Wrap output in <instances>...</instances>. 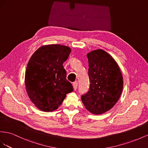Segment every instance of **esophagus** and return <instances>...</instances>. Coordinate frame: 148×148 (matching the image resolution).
<instances>
[{"label": "esophagus", "mask_w": 148, "mask_h": 148, "mask_svg": "<svg viewBox=\"0 0 148 148\" xmlns=\"http://www.w3.org/2000/svg\"><path fill=\"white\" fill-rule=\"evenodd\" d=\"M73 86L74 89L75 90H76V89H77V86H78V82H77V81H75V82L73 83Z\"/></svg>", "instance_id": "obj_1"}]
</instances>
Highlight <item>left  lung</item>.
Returning a JSON list of instances; mask_svg holds the SVG:
<instances>
[{"label": "left lung", "instance_id": "1", "mask_svg": "<svg viewBox=\"0 0 148 148\" xmlns=\"http://www.w3.org/2000/svg\"><path fill=\"white\" fill-rule=\"evenodd\" d=\"M87 56L90 86L81 100L88 111L99 115L118 102L123 90V76L115 60L105 51H92Z\"/></svg>", "mask_w": 148, "mask_h": 148}]
</instances>
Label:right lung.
Returning <instances> with one entry per match:
<instances>
[{"label": "right lung", "instance_id": "right-lung-1", "mask_svg": "<svg viewBox=\"0 0 148 148\" xmlns=\"http://www.w3.org/2000/svg\"><path fill=\"white\" fill-rule=\"evenodd\" d=\"M71 51L64 45H45L29 59L25 71L26 90L32 102L42 111L55 110L66 94L73 91L62 65Z\"/></svg>", "mask_w": 148, "mask_h": 148}]
</instances>
